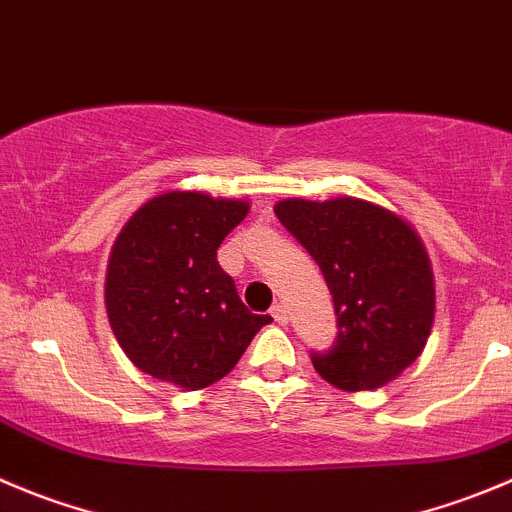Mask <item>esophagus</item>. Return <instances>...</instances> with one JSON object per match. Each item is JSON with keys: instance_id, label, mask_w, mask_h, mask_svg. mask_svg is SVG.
<instances>
[{"instance_id": "34e87169", "label": "esophagus", "mask_w": 512, "mask_h": 512, "mask_svg": "<svg viewBox=\"0 0 512 512\" xmlns=\"http://www.w3.org/2000/svg\"><path fill=\"white\" fill-rule=\"evenodd\" d=\"M270 315L275 318V323H280V326H285V323H288V313H285L283 305H272Z\"/></svg>"}]
</instances>
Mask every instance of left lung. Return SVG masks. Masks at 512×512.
I'll use <instances>...</instances> for the list:
<instances>
[{
  "mask_svg": "<svg viewBox=\"0 0 512 512\" xmlns=\"http://www.w3.org/2000/svg\"><path fill=\"white\" fill-rule=\"evenodd\" d=\"M283 227L318 262L338 315V341L313 353L315 371L343 391L394 381L427 346L434 275L407 219L374 202L290 197L275 204Z\"/></svg>",
  "mask_w": 512,
  "mask_h": 512,
  "instance_id": "1",
  "label": "left lung"
}]
</instances>
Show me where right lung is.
I'll use <instances>...</instances> for the list:
<instances>
[{"mask_svg":"<svg viewBox=\"0 0 512 512\" xmlns=\"http://www.w3.org/2000/svg\"><path fill=\"white\" fill-rule=\"evenodd\" d=\"M247 212V199L174 189L123 224L105 270V310L143 374L184 391L212 386L272 321L245 308L217 262V247Z\"/></svg>","mask_w":512,"mask_h":512,"instance_id":"right-lung-1","label":"right lung"}]
</instances>
